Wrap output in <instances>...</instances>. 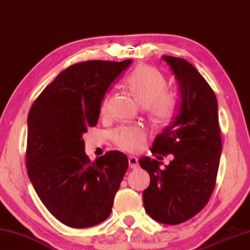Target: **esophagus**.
Returning a JSON list of instances; mask_svg holds the SVG:
<instances>
[{"label":"esophagus","instance_id":"1","mask_svg":"<svg viewBox=\"0 0 250 250\" xmlns=\"http://www.w3.org/2000/svg\"><path fill=\"white\" fill-rule=\"evenodd\" d=\"M128 160H129V167L131 169H136L139 167V159L134 157V156H130Z\"/></svg>","mask_w":250,"mask_h":250}]
</instances>
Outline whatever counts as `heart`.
I'll return each mask as SVG.
<instances>
[{
	"instance_id": "b5f03b06",
	"label": "heart",
	"mask_w": 250,
	"mask_h": 250,
	"mask_svg": "<svg viewBox=\"0 0 250 250\" xmlns=\"http://www.w3.org/2000/svg\"><path fill=\"white\" fill-rule=\"evenodd\" d=\"M125 84L141 106L148 107L151 118L156 124L167 125L172 120L177 111V101L172 93L165 90L167 82L158 69L140 63L126 78ZM107 106L108 95L102 101V114H105ZM111 139L119 148L136 151L144 143L146 131L141 126L122 125L112 132Z\"/></svg>"
}]
</instances>
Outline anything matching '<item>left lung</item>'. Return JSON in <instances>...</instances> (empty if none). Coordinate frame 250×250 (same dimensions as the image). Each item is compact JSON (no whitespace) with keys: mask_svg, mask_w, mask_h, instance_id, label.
<instances>
[{"mask_svg":"<svg viewBox=\"0 0 250 250\" xmlns=\"http://www.w3.org/2000/svg\"><path fill=\"white\" fill-rule=\"evenodd\" d=\"M178 83L180 103L171 124L156 136L151 153L173 155L163 163L142 157L139 164L150 177L143 192L146 212L155 221L182 223L202 210L216 184L222 143L214 92L192 63L183 58L161 57Z\"/></svg>","mask_w":250,"mask_h":250,"instance_id":"8db88e82","label":"left lung"}]
</instances>
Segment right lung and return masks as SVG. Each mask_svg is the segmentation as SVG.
I'll list each match as a JSON object with an SVG mask.
<instances>
[{
  "mask_svg": "<svg viewBox=\"0 0 250 250\" xmlns=\"http://www.w3.org/2000/svg\"><path fill=\"white\" fill-rule=\"evenodd\" d=\"M131 62L87 61L68 67L29 111L28 177L44 206L67 227L90 228L111 213L128 158L110 150L91 163L82 136L96 125L107 90Z\"/></svg>",
  "mask_w": 250,
  "mask_h": 250,
  "instance_id": "add662e5",
  "label": "right lung"
}]
</instances>
